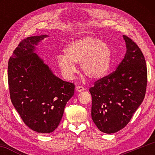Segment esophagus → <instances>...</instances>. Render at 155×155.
Here are the masks:
<instances>
[{
  "label": "esophagus",
  "mask_w": 155,
  "mask_h": 155,
  "mask_svg": "<svg viewBox=\"0 0 155 155\" xmlns=\"http://www.w3.org/2000/svg\"><path fill=\"white\" fill-rule=\"evenodd\" d=\"M85 90V88L83 86H81V85H78L77 87V91L78 92H81V91H83Z\"/></svg>",
  "instance_id": "34e87169"
}]
</instances>
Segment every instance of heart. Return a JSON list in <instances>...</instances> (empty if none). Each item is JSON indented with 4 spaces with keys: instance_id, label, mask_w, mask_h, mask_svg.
<instances>
[{
    "instance_id": "b5f03b06",
    "label": "heart",
    "mask_w": 155,
    "mask_h": 155,
    "mask_svg": "<svg viewBox=\"0 0 155 155\" xmlns=\"http://www.w3.org/2000/svg\"><path fill=\"white\" fill-rule=\"evenodd\" d=\"M64 52L65 55L57 56V64L68 79H71L77 72L75 64H81L86 77L98 79L107 74L111 64L109 44L94 36L86 35L71 41Z\"/></svg>"
}]
</instances>
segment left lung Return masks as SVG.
Masks as SVG:
<instances>
[{
    "label": "left lung",
    "mask_w": 155,
    "mask_h": 155,
    "mask_svg": "<svg viewBox=\"0 0 155 155\" xmlns=\"http://www.w3.org/2000/svg\"><path fill=\"white\" fill-rule=\"evenodd\" d=\"M127 52L116 70L96 81L90 89L91 118L102 132L122 129L142 103L147 86L146 60L139 46L123 35Z\"/></svg>",
    "instance_id": "left-lung-1"
}]
</instances>
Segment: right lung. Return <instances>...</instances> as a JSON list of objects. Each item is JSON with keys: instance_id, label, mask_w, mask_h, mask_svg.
<instances>
[{"instance_id": "obj_1", "label": "right lung", "mask_w": 155, "mask_h": 155, "mask_svg": "<svg viewBox=\"0 0 155 155\" xmlns=\"http://www.w3.org/2000/svg\"><path fill=\"white\" fill-rule=\"evenodd\" d=\"M47 35L22 40L8 62L10 98L25 124L40 133L53 132L67 102L74 92L72 83L57 77L34 52Z\"/></svg>"}]
</instances>
